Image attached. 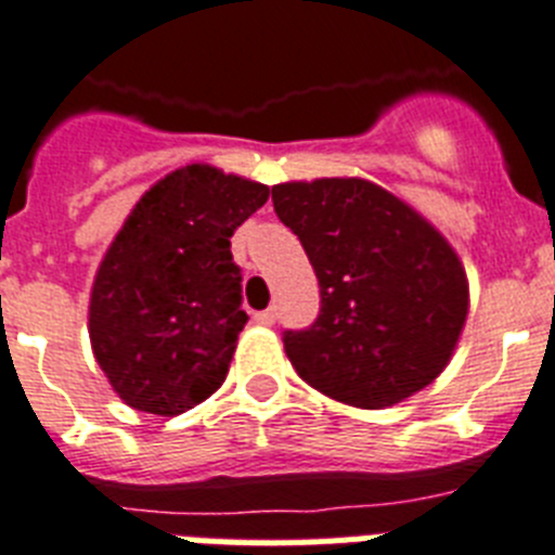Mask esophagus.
I'll return each instance as SVG.
<instances>
[{
    "instance_id": "34e87169",
    "label": "esophagus",
    "mask_w": 555,
    "mask_h": 555,
    "mask_svg": "<svg viewBox=\"0 0 555 555\" xmlns=\"http://www.w3.org/2000/svg\"><path fill=\"white\" fill-rule=\"evenodd\" d=\"M256 324H262V327H270L273 321H276V310H262V313L254 315Z\"/></svg>"
}]
</instances>
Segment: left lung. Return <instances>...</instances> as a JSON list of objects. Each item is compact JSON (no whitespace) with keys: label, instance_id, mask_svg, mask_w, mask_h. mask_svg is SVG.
<instances>
[{"label":"left lung","instance_id":"left-lung-1","mask_svg":"<svg viewBox=\"0 0 555 555\" xmlns=\"http://www.w3.org/2000/svg\"><path fill=\"white\" fill-rule=\"evenodd\" d=\"M270 194L321 291L319 319L282 338L299 378L361 409L431 384L468 315V279L446 236L361 177L279 183Z\"/></svg>","mask_w":555,"mask_h":555}]
</instances>
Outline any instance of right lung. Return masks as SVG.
<instances>
[{"label": "right lung", "instance_id": "obj_1", "mask_svg": "<svg viewBox=\"0 0 555 555\" xmlns=\"http://www.w3.org/2000/svg\"><path fill=\"white\" fill-rule=\"evenodd\" d=\"M268 185L191 163L138 199L92 282L90 341L127 406L175 417L222 386L245 327L231 236Z\"/></svg>", "mask_w": 555, "mask_h": 555}]
</instances>
